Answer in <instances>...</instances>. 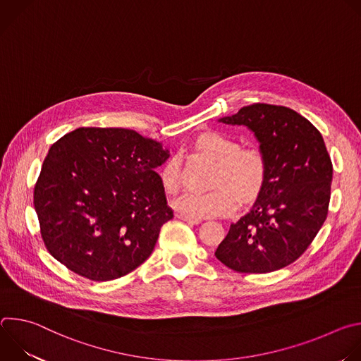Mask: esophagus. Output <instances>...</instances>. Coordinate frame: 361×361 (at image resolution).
Masks as SVG:
<instances>
[{
    "label": "esophagus",
    "mask_w": 361,
    "mask_h": 361,
    "mask_svg": "<svg viewBox=\"0 0 361 361\" xmlns=\"http://www.w3.org/2000/svg\"><path fill=\"white\" fill-rule=\"evenodd\" d=\"M177 217H178L180 220L187 221V223H191V224H200V223H201L200 219H191V217H187V216H183V214H178Z\"/></svg>",
    "instance_id": "obj_1"
}]
</instances>
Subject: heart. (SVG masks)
Instances as JSON below:
<instances>
[{
	"label": "heart",
	"mask_w": 361,
	"mask_h": 361,
	"mask_svg": "<svg viewBox=\"0 0 361 361\" xmlns=\"http://www.w3.org/2000/svg\"><path fill=\"white\" fill-rule=\"evenodd\" d=\"M195 148L219 163L212 191H185L176 201L174 209L191 219L220 217L237 209L238 195L252 198L260 191L266 177V157L260 148L245 147L221 133H205L195 141ZM160 181L169 194H176L181 185V161L171 156L160 169Z\"/></svg>",
	"instance_id": "1"
}]
</instances>
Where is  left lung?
I'll return each instance as SVG.
<instances>
[{
  "label": "left lung",
  "instance_id": "8db88e82",
  "mask_svg": "<svg viewBox=\"0 0 361 361\" xmlns=\"http://www.w3.org/2000/svg\"><path fill=\"white\" fill-rule=\"evenodd\" d=\"M220 123L245 126L266 157L251 210L230 226L217 259L238 273H270L312 244L329 213L333 164L320 131L291 109L257 102Z\"/></svg>",
  "mask_w": 361,
  "mask_h": 361
}]
</instances>
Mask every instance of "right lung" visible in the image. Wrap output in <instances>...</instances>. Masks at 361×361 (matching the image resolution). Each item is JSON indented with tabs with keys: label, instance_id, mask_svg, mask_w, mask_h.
Returning a JSON list of instances; mask_svg holds the SVG:
<instances>
[{
	"label": "right lung",
	"instance_id": "obj_1",
	"mask_svg": "<svg viewBox=\"0 0 361 361\" xmlns=\"http://www.w3.org/2000/svg\"><path fill=\"white\" fill-rule=\"evenodd\" d=\"M163 144L127 128H77L51 145L34 187L49 254L94 281L120 279L151 255L171 220L157 167Z\"/></svg>",
	"mask_w": 361,
	"mask_h": 361
}]
</instances>
